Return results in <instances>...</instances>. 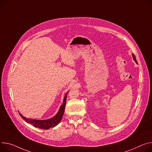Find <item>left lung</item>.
I'll use <instances>...</instances> for the list:
<instances>
[{
  "instance_id": "8db88e82",
  "label": "left lung",
  "mask_w": 152,
  "mask_h": 152,
  "mask_svg": "<svg viewBox=\"0 0 152 152\" xmlns=\"http://www.w3.org/2000/svg\"><path fill=\"white\" fill-rule=\"evenodd\" d=\"M133 59L134 61L136 62V63H137V61H136V58H135V56L133 54Z\"/></svg>"
}]
</instances>
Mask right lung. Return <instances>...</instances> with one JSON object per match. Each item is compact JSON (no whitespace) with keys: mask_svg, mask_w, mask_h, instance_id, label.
Returning <instances> with one entry per match:
<instances>
[{"mask_svg":"<svg viewBox=\"0 0 152 152\" xmlns=\"http://www.w3.org/2000/svg\"><path fill=\"white\" fill-rule=\"evenodd\" d=\"M66 96H67V93L65 95L64 99L63 101V104L61 106L58 113L51 119H47V120H35V119H27L24 116H23L20 113H19V115L21 116L22 119L26 121V122L31 124L32 125L35 127H37L41 129H46V130L51 127H54L56 126H57L62 119L64 110H65Z\"/></svg>","mask_w":152,"mask_h":152,"instance_id":"1","label":"right lung"}]
</instances>
